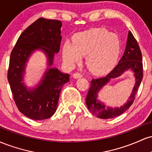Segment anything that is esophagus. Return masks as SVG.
<instances>
[{"label": "esophagus", "mask_w": 152, "mask_h": 152, "mask_svg": "<svg viewBox=\"0 0 152 152\" xmlns=\"http://www.w3.org/2000/svg\"><path fill=\"white\" fill-rule=\"evenodd\" d=\"M73 77L74 78H81L82 77V74H80V73H74L73 74Z\"/></svg>", "instance_id": "1"}]
</instances>
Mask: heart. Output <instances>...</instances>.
Wrapping results in <instances>:
<instances>
[{
  "label": "heart",
  "mask_w": 152,
  "mask_h": 152,
  "mask_svg": "<svg viewBox=\"0 0 152 152\" xmlns=\"http://www.w3.org/2000/svg\"><path fill=\"white\" fill-rule=\"evenodd\" d=\"M121 43L116 35L102 28L78 33L74 43L67 40L62 47V57L67 65L73 66L86 56L88 69L94 74H104L111 70L117 61Z\"/></svg>",
  "instance_id": "b5f03b06"
}]
</instances>
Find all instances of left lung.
<instances>
[{
  "mask_svg": "<svg viewBox=\"0 0 152 152\" xmlns=\"http://www.w3.org/2000/svg\"><path fill=\"white\" fill-rule=\"evenodd\" d=\"M128 70L133 71L136 80L135 85L128 102L120 107L112 108L106 107L103 103L99 101L97 99L98 93L102 86L108 83L111 79L118 77ZM142 78L143 64L142 52L137 40L134 37L132 32L129 31L124 53L116 67L106 76L93 78L91 81V86L86 98L87 107L94 115L103 119L112 118L119 116L132 105Z\"/></svg>",
  "mask_w": 152,
  "mask_h": 152,
  "instance_id": "1",
  "label": "left lung"
}]
</instances>
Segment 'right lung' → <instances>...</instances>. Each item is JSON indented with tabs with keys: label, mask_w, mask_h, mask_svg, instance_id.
Segmentation results:
<instances>
[{
	"label": "right lung",
	"mask_w": 152,
	"mask_h": 152,
	"mask_svg": "<svg viewBox=\"0 0 152 152\" xmlns=\"http://www.w3.org/2000/svg\"><path fill=\"white\" fill-rule=\"evenodd\" d=\"M61 26L60 20L38 18L19 36L10 53L8 81L13 99L19 111L31 119L51 117L56 110L63 86L69 81L70 75L50 67L54 53L60 49ZM36 50L46 53L48 69L38 86L28 90L22 81L26 63Z\"/></svg>",
	"instance_id": "right-lung-1"
}]
</instances>
